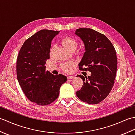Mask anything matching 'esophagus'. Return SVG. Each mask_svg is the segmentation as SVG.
I'll return each instance as SVG.
<instances>
[{"label": "esophagus", "mask_w": 135, "mask_h": 135, "mask_svg": "<svg viewBox=\"0 0 135 135\" xmlns=\"http://www.w3.org/2000/svg\"><path fill=\"white\" fill-rule=\"evenodd\" d=\"M74 78H75V76H73V75H71V76H67L68 79H71Z\"/></svg>", "instance_id": "34e87169"}]
</instances>
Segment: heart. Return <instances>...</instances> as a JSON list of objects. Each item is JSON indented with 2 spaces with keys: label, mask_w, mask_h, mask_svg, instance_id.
I'll use <instances>...</instances> for the list:
<instances>
[{
  "label": "heart",
  "mask_w": 135,
  "mask_h": 135,
  "mask_svg": "<svg viewBox=\"0 0 135 135\" xmlns=\"http://www.w3.org/2000/svg\"><path fill=\"white\" fill-rule=\"evenodd\" d=\"M61 42L63 46L68 50L70 51H75L77 47V46H78V42L76 40L70 36L64 37V38H62ZM53 47V46L51 47L50 52L52 51ZM74 65H75V64L73 62H68L64 64H62L61 65V68L65 73H70L72 71Z\"/></svg>",
  "instance_id": "obj_1"
}]
</instances>
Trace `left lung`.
I'll return each mask as SVG.
<instances>
[{
    "instance_id": "8db88e82",
    "label": "left lung",
    "mask_w": 135,
    "mask_h": 135,
    "mask_svg": "<svg viewBox=\"0 0 135 135\" xmlns=\"http://www.w3.org/2000/svg\"><path fill=\"white\" fill-rule=\"evenodd\" d=\"M75 34L84 42L85 50L79 69L91 75H79L84 81L76 94L82 102L95 104L107 97L114 84L117 69L115 48L107 37L90 28H79Z\"/></svg>"
}]
</instances>
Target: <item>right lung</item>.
I'll return each mask as SVG.
<instances>
[{
	"label": "right lung",
	"mask_w": 135,
	"mask_h": 135,
	"mask_svg": "<svg viewBox=\"0 0 135 135\" xmlns=\"http://www.w3.org/2000/svg\"><path fill=\"white\" fill-rule=\"evenodd\" d=\"M59 32L49 30L38 31L25 41L17 57V76L20 86L30 101L39 105L53 103L67 80L62 74L54 75L46 71L51 41Z\"/></svg>",
	"instance_id": "right-lung-1"
}]
</instances>
